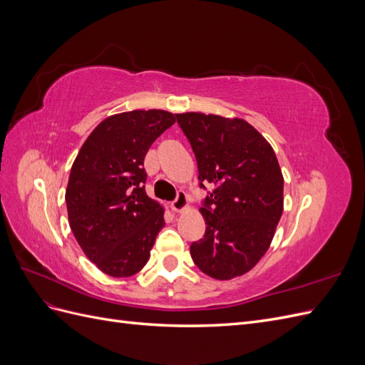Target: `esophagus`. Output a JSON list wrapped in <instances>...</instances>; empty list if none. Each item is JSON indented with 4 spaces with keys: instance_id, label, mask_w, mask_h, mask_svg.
<instances>
[{
    "instance_id": "obj_1",
    "label": "esophagus",
    "mask_w": 365,
    "mask_h": 365,
    "mask_svg": "<svg viewBox=\"0 0 365 365\" xmlns=\"http://www.w3.org/2000/svg\"><path fill=\"white\" fill-rule=\"evenodd\" d=\"M187 205H189V202H187V195H185V192L180 190L178 193H176V197H175V200L172 201L170 208L173 210V212L180 213V212H182V210H185V208H187Z\"/></svg>"
}]
</instances>
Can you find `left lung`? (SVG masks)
<instances>
[{
  "mask_svg": "<svg viewBox=\"0 0 365 365\" xmlns=\"http://www.w3.org/2000/svg\"><path fill=\"white\" fill-rule=\"evenodd\" d=\"M200 172L205 235L193 242L195 264L216 280L244 275L269 248L283 213V175L269 143L242 118L176 114Z\"/></svg>",
  "mask_w": 365,
  "mask_h": 365,
  "instance_id": "obj_1",
  "label": "left lung"
}]
</instances>
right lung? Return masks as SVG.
I'll return each mask as SVG.
<instances>
[{"label":"right lung","instance_id":"right-lung-1","mask_svg":"<svg viewBox=\"0 0 365 365\" xmlns=\"http://www.w3.org/2000/svg\"><path fill=\"white\" fill-rule=\"evenodd\" d=\"M176 115L161 109L105 118L73 163L65 192L68 222L86 257L113 277H130L149 260L164 210L145 190V157Z\"/></svg>","mask_w":365,"mask_h":365}]
</instances>
